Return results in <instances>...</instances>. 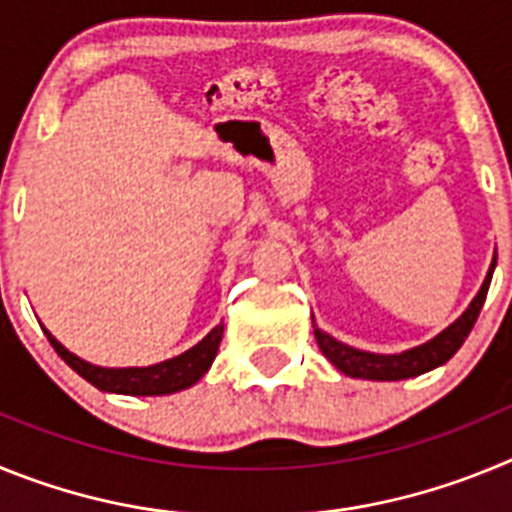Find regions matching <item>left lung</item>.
I'll return each mask as SVG.
<instances>
[{
	"instance_id": "obj_1",
	"label": "left lung",
	"mask_w": 512,
	"mask_h": 512,
	"mask_svg": "<svg viewBox=\"0 0 512 512\" xmlns=\"http://www.w3.org/2000/svg\"><path fill=\"white\" fill-rule=\"evenodd\" d=\"M492 269H495V261H492L490 271H487V279L479 289V295L474 297L472 305L467 307V312L456 320L454 325L438 333L433 341L423 343L418 348H410L405 354L395 356H382V354H366V351H359V348H351L346 343L330 338L328 333H323L320 328H315V341H318L320 351L330 359V364L341 369L343 374L356 379H377V382H397V379H408L418 377V374L431 372L436 366L446 364L451 356L456 354L464 343V338L469 336V330L477 323V315L485 305L487 289H490ZM315 323V320H312Z\"/></svg>"
}]
</instances>
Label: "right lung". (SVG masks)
<instances>
[{"mask_svg": "<svg viewBox=\"0 0 512 512\" xmlns=\"http://www.w3.org/2000/svg\"><path fill=\"white\" fill-rule=\"evenodd\" d=\"M45 336H48L51 346L56 348V354L76 374H81L89 384H94L97 390L117 392V395H169V392L192 387L210 369L212 359L217 356V348H220V341H223V323L212 328L197 346L184 351L182 356L161 361L156 366H146V369H102V366L87 364V361H81L71 351H66L48 330H45Z\"/></svg>", "mask_w": 512, "mask_h": 512, "instance_id": "obj_1", "label": "right lung"}]
</instances>
